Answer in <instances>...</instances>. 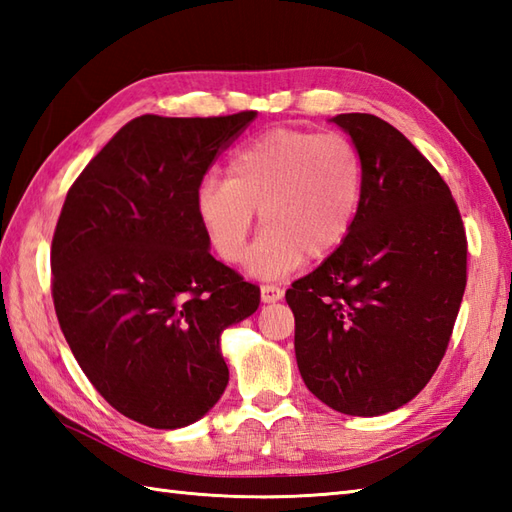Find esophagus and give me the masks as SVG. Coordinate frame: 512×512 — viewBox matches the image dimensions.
I'll return each mask as SVG.
<instances>
[{"label":"esophagus","instance_id":"1","mask_svg":"<svg viewBox=\"0 0 512 512\" xmlns=\"http://www.w3.org/2000/svg\"><path fill=\"white\" fill-rule=\"evenodd\" d=\"M279 299H284V290L277 286H262V301L264 303H275Z\"/></svg>","mask_w":512,"mask_h":512}]
</instances>
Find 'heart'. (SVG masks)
Instances as JSON below:
<instances>
[{"label": "heart", "mask_w": 512, "mask_h": 512, "mask_svg": "<svg viewBox=\"0 0 512 512\" xmlns=\"http://www.w3.org/2000/svg\"><path fill=\"white\" fill-rule=\"evenodd\" d=\"M363 200V160L343 134L275 127L233 151L226 180H206L195 215L228 264L246 255L259 222L266 228L248 255V273L281 279L306 257L323 259L350 237Z\"/></svg>", "instance_id": "obj_1"}]
</instances>
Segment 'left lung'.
<instances>
[{
    "label": "left lung",
    "instance_id": "left-lung-1",
    "mask_svg": "<svg viewBox=\"0 0 512 512\" xmlns=\"http://www.w3.org/2000/svg\"><path fill=\"white\" fill-rule=\"evenodd\" d=\"M330 121L361 154V209L286 301L303 383L334 411L372 418L436 374L466 288V235L447 182L396 127L372 114Z\"/></svg>",
    "mask_w": 512,
    "mask_h": 512
}]
</instances>
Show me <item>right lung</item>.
I'll return each mask as SVG.
<instances>
[{
  "label": "right lung",
  "mask_w": 512,
  "mask_h": 512,
  "mask_svg": "<svg viewBox=\"0 0 512 512\" xmlns=\"http://www.w3.org/2000/svg\"><path fill=\"white\" fill-rule=\"evenodd\" d=\"M255 112L145 114L112 136L63 202L52 299L96 391L151 429L206 416L228 385L222 332L259 308V288L209 253L195 195L217 151Z\"/></svg>",
  "instance_id": "obj_1"
}]
</instances>
